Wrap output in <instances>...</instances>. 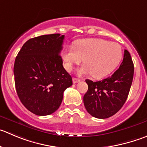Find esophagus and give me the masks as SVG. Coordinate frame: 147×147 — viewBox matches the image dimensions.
<instances>
[{
  "instance_id": "esophagus-1",
  "label": "esophagus",
  "mask_w": 147,
  "mask_h": 147,
  "mask_svg": "<svg viewBox=\"0 0 147 147\" xmlns=\"http://www.w3.org/2000/svg\"><path fill=\"white\" fill-rule=\"evenodd\" d=\"M79 82H81V80L79 79H77V78H74L73 79V83L74 84H76Z\"/></svg>"
}]
</instances>
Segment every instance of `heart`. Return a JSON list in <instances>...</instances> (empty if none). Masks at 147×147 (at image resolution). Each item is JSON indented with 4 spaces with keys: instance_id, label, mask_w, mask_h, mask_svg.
<instances>
[{
    "instance_id": "1",
    "label": "heart",
    "mask_w": 147,
    "mask_h": 147,
    "mask_svg": "<svg viewBox=\"0 0 147 147\" xmlns=\"http://www.w3.org/2000/svg\"><path fill=\"white\" fill-rule=\"evenodd\" d=\"M123 50L118 43L100 38L79 40L74 46H68L63 53L67 71L84 60L85 64L79 70L80 74H92L94 79H102L114 71L121 63Z\"/></svg>"
}]
</instances>
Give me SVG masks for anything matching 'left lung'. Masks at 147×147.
I'll use <instances>...</instances> for the list:
<instances>
[{
	"mask_svg": "<svg viewBox=\"0 0 147 147\" xmlns=\"http://www.w3.org/2000/svg\"><path fill=\"white\" fill-rule=\"evenodd\" d=\"M134 72L132 58L125 50L122 63L111 76L95 82L86 79L88 90L84 96V104L88 113L100 119L118 113L127 100Z\"/></svg>",
	"mask_w": 147,
	"mask_h": 147,
	"instance_id": "left-lung-1",
	"label": "left lung"
}]
</instances>
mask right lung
<instances>
[{"mask_svg": "<svg viewBox=\"0 0 147 147\" xmlns=\"http://www.w3.org/2000/svg\"><path fill=\"white\" fill-rule=\"evenodd\" d=\"M63 40L61 34L29 39L15 59L13 74L19 98L37 115H48L56 111L64 91L73 84L60 55Z\"/></svg>", "mask_w": 147, "mask_h": 147, "instance_id": "right-lung-1", "label": "right lung"}]
</instances>
